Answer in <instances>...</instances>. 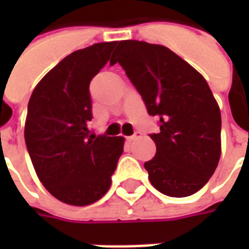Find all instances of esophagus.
Masks as SVG:
<instances>
[{
	"mask_svg": "<svg viewBox=\"0 0 249 249\" xmlns=\"http://www.w3.org/2000/svg\"><path fill=\"white\" fill-rule=\"evenodd\" d=\"M140 136H141L140 132H136L135 135H132V136H129V137H128V140H129V141H133V140H136V139H139Z\"/></svg>",
	"mask_w": 249,
	"mask_h": 249,
	"instance_id": "esophagus-1",
	"label": "esophagus"
}]
</instances>
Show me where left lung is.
<instances>
[{
  "mask_svg": "<svg viewBox=\"0 0 249 249\" xmlns=\"http://www.w3.org/2000/svg\"><path fill=\"white\" fill-rule=\"evenodd\" d=\"M119 62L160 132L151 139L156 155L144 167L159 192L185 197L208 183L221 153V114L208 84L195 68L167 46L120 41Z\"/></svg>",
  "mask_w": 249,
  "mask_h": 249,
  "instance_id": "8db88e82",
  "label": "left lung"
}]
</instances>
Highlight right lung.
Returning a JSON list of instances; mask_svg holds the SVG:
<instances>
[{
    "label": "right lung",
    "instance_id": "add662e5",
    "mask_svg": "<svg viewBox=\"0 0 249 249\" xmlns=\"http://www.w3.org/2000/svg\"><path fill=\"white\" fill-rule=\"evenodd\" d=\"M100 42L66 56L30 96L25 142L42 185L60 201L89 205L108 192L124 137L92 135L89 84L116 46Z\"/></svg>",
    "mask_w": 249,
    "mask_h": 249
}]
</instances>
